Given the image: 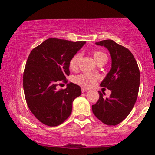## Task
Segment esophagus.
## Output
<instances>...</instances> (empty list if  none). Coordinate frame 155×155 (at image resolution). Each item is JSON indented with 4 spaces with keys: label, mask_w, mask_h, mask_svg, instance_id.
<instances>
[{
    "label": "esophagus",
    "mask_w": 155,
    "mask_h": 155,
    "mask_svg": "<svg viewBox=\"0 0 155 155\" xmlns=\"http://www.w3.org/2000/svg\"><path fill=\"white\" fill-rule=\"evenodd\" d=\"M87 90H88L87 88H84V87L81 88V92H87Z\"/></svg>",
    "instance_id": "esophagus-1"
}]
</instances>
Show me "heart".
<instances>
[{
    "label": "heart",
    "mask_w": 155,
    "mask_h": 155,
    "mask_svg": "<svg viewBox=\"0 0 155 155\" xmlns=\"http://www.w3.org/2000/svg\"><path fill=\"white\" fill-rule=\"evenodd\" d=\"M93 58L97 63H100L103 60H106L107 61V56L104 52L101 51H94L93 53ZM81 54L80 53H77L74 55V57L71 60L70 63H69V66L71 69H76L79 65V60L81 59ZM97 79V76L96 74H92V73H83V74H80V75L76 76L74 78V81L78 84L81 85V86L84 87H90L92 86L95 84L96 80Z\"/></svg>",
    "instance_id": "heart-1"
}]
</instances>
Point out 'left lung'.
Here are the masks:
<instances>
[{
	"instance_id": "left-lung-1",
	"label": "left lung",
	"mask_w": 155,
	"mask_h": 155,
	"mask_svg": "<svg viewBox=\"0 0 155 155\" xmlns=\"http://www.w3.org/2000/svg\"><path fill=\"white\" fill-rule=\"evenodd\" d=\"M95 44L109 51L111 68L101 86L111 90L109 97H100L92 106L95 116L107 125H117L126 118L133 109L138 97L140 71L132 53L113 40H104Z\"/></svg>"
}]
</instances>
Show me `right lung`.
<instances>
[{"label": "right lung", "instance_id": "add662e5", "mask_svg": "<svg viewBox=\"0 0 155 155\" xmlns=\"http://www.w3.org/2000/svg\"><path fill=\"white\" fill-rule=\"evenodd\" d=\"M86 44L48 38L31 51L23 74V88L28 108L41 122L58 126L71 115L74 99L81 95L79 85L71 82L57 90L69 76V63Z\"/></svg>", "mask_w": 155, "mask_h": 155}]
</instances>
